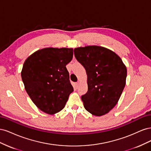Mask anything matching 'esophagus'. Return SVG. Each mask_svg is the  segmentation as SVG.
<instances>
[{
    "mask_svg": "<svg viewBox=\"0 0 151 151\" xmlns=\"http://www.w3.org/2000/svg\"><path fill=\"white\" fill-rule=\"evenodd\" d=\"M79 82H77V83H74V87L76 88H77L79 87Z\"/></svg>",
    "mask_w": 151,
    "mask_h": 151,
    "instance_id": "1",
    "label": "esophagus"
}]
</instances>
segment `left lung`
<instances>
[{"mask_svg": "<svg viewBox=\"0 0 151 151\" xmlns=\"http://www.w3.org/2000/svg\"><path fill=\"white\" fill-rule=\"evenodd\" d=\"M74 52L88 76V92L81 96L84 106L93 115H104L121 96L126 83V66L119 56L104 47H79Z\"/></svg>", "mask_w": 151, "mask_h": 151, "instance_id": "1", "label": "left lung"}]
</instances>
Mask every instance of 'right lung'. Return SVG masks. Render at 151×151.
I'll return each mask as SVG.
<instances>
[{
    "mask_svg": "<svg viewBox=\"0 0 151 151\" xmlns=\"http://www.w3.org/2000/svg\"><path fill=\"white\" fill-rule=\"evenodd\" d=\"M72 57V48H45L25 60L22 80L27 93L40 110L53 115L65 107L74 91L66 68Z\"/></svg>",
    "mask_w": 151,
    "mask_h": 151,
    "instance_id": "obj_1",
    "label": "right lung"
}]
</instances>
